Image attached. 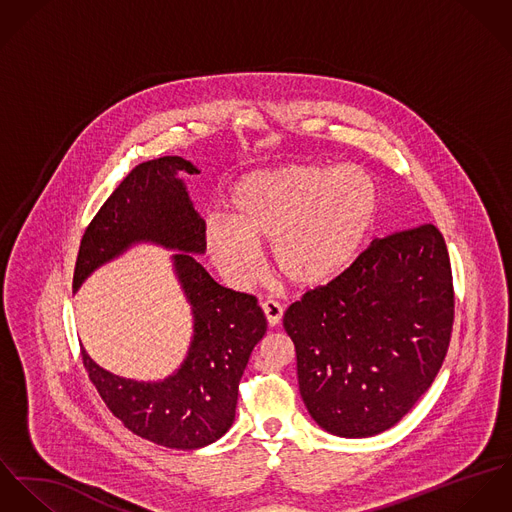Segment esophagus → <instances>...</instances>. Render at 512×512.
<instances>
[{
	"label": "esophagus",
	"mask_w": 512,
	"mask_h": 512,
	"mask_svg": "<svg viewBox=\"0 0 512 512\" xmlns=\"http://www.w3.org/2000/svg\"><path fill=\"white\" fill-rule=\"evenodd\" d=\"M263 312H265L267 324H269L271 328H275V326H279V324H281L284 310L283 306H281L279 302H275V300H267V302H263Z\"/></svg>",
	"instance_id": "1"
}]
</instances>
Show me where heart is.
<instances>
[{
    "mask_svg": "<svg viewBox=\"0 0 512 512\" xmlns=\"http://www.w3.org/2000/svg\"><path fill=\"white\" fill-rule=\"evenodd\" d=\"M229 222L204 226L218 275L245 290L261 275L271 241L275 271L298 290L334 283L357 261L379 216V188L355 165L290 163L243 176L229 194Z\"/></svg>",
    "mask_w": 512,
    "mask_h": 512,
    "instance_id": "1",
    "label": "heart"
}]
</instances>
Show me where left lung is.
Returning <instances> with one entry per match:
<instances>
[{
	"label": "left lung",
	"instance_id": "8db88e82",
	"mask_svg": "<svg viewBox=\"0 0 512 512\" xmlns=\"http://www.w3.org/2000/svg\"><path fill=\"white\" fill-rule=\"evenodd\" d=\"M452 324V267L438 228L373 239L340 279L284 312L314 422L340 438L393 428L436 379Z\"/></svg>",
	"mask_w": 512,
	"mask_h": 512
}]
</instances>
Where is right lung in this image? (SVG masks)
Masks as SVG:
<instances>
[{"mask_svg": "<svg viewBox=\"0 0 512 512\" xmlns=\"http://www.w3.org/2000/svg\"><path fill=\"white\" fill-rule=\"evenodd\" d=\"M198 172L182 157L137 165L86 229L72 281L76 292L94 271L139 243L176 251L172 271L192 312V338L180 367L161 381L125 379L82 347L90 381L114 416L133 434L172 450H198L228 432L239 379L267 332L257 298L216 283L194 257L206 251L204 220L182 176Z\"/></svg>", "mask_w": 512, "mask_h": 512, "instance_id": "1", "label": "right lung"}]
</instances>
